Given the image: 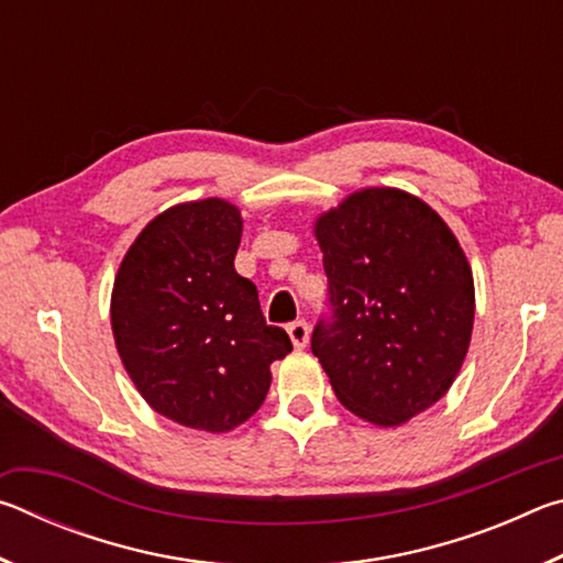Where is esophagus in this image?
I'll list each match as a JSON object with an SVG mask.
<instances>
[{
    "label": "esophagus",
    "mask_w": 563,
    "mask_h": 563,
    "mask_svg": "<svg viewBox=\"0 0 563 563\" xmlns=\"http://www.w3.org/2000/svg\"><path fill=\"white\" fill-rule=\"evenodd\" d=\"M288 335H290V340H292V345L298 347V350L308 347V342H310V328H308V322H305V320L290 322V325H288Z\"/></svg>",
    "instance_id": "1"
}]
</instances>
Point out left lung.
Wrapping results in <instances>:
<instances>
[{
  "label": "left lung",
  "instance_id": "1",
  "mask_svg": "<svg viewBox=\"0 0 563 563\" xmlns=\"http://www.w3.org/2000/svg\"><path fill=\"white\" fill-rule=\"evenodd\" d=\"M332 320L312 355L352 415L397 427L460 375L474 325L470 261L442 216L399 188H362L320 213Z\"/></svg>",
  "mask_w": 563,
  "mask_h": 563
}]
</instances>
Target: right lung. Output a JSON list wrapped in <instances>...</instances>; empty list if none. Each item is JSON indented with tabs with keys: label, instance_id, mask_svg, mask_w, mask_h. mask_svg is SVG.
Returning a JSON list of instances; mask_svg holds the SVG:
<instances>
[{
	"label": "right lung",
	"instance_id": "1",
	"mask_svg": "<svg viewBox=\"0 0 563 563\" xmlns=\"http://www.w3.org/2000/svg\"><path fill=\"white\" fill-rule=\"evenodd\" d=\"M238 206L203 198L158 213L123 255L111 330L151 409L203 432H231L258 412L271 365L292 350L265 325L255 285L235 273Z\"/></svg>",
	"mask_w": 563,
	"mask_h": 563
}]
</instances>
